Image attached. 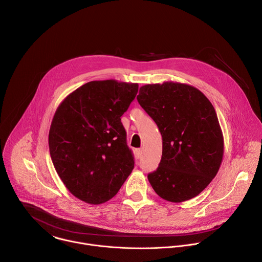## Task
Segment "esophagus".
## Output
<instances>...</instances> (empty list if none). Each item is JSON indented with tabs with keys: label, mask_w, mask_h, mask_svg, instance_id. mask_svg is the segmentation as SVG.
Masks as SVG:
<instances>
[{
	"label": "esophagus",
	"mask_w": 262,
	"mask_h": 262,
	"mask_svg": "<svg viewBox=\"0 0 262 262\" xmlns=\"http://www.w3.org/2000/svg\"><path fill=\"white\" fill-rule=\"evenodd\" d=\"M142 153H143V150H142V149H137V151H136V155H137V157H138V158H140V157L142 156Z\"/></svg>",
	"instance_id": "esophagus-1"
}]
</instances>
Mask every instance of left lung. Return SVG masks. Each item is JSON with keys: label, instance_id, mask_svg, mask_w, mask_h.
Returning a JSON list of instances; mask_svg holds the SVG:
<instances>
[{"label": "left lung", "instance_id": "left-lung-1", "mask_svg": "<svg viewBox=\"0 0 262 262\" xmlns=\"http://www.w3.org/2000/svg\"><path fill=\"white\" fill-rule=\"evenodd\" d=\"M137 100L162 137L159 166L148 175L152 188L171 203L195 198L217 175L224 153L213 105L195 87L172 81L142 86Z\"/></svg>", "mask_w": 262, "mask_h": 262}]
</instances>
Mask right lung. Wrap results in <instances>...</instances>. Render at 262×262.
Returning <instances> with one entry per match:
<instances>
[{"label": "right lung", "mask_w": 262, "mask_h": 262, "mask_svg": "<svg viewBox=\"0 0 262 262\" xmlns=\"http://www.w3.org/2000/svg\"><path fill=\"white\" fill-rule=\"evenodd\" d=\"M138 83L91 81L57 107L48 144L67 189L91 205L111 200L134 168L120 117L137 96Z\"/></svg>", "instance_id": "add662e5"}]
</instances>
